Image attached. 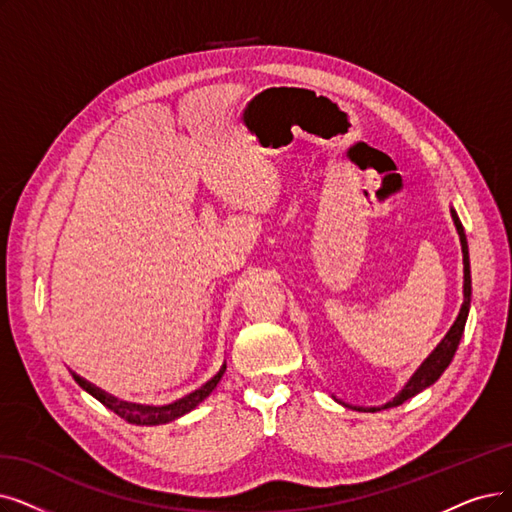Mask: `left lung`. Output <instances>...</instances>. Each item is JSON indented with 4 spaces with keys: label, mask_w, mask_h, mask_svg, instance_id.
Segmentation results:
<instances>
[{
    "label": "left lung",
    "mask_w": 512,
    "mask_h": 512,
    "mask_svg": "<svg viewBox=\"0 0 512 512\" xmlns=\"http://www.w3.org/2000/svg\"><path fill=\"white\" fill-rule=\"evenodd\" d=\"M452 218H454V224H456V231L460 235V243H462V260H464V302L460 306V313L454 321V325L449 327V332L445 334V338L437 344V349L428 355L424 359V363L418 367L416 374L410 378V382H407L403 386V391L393 399L388 401L386 405H382V410H386V407H395V405H401L405 403L407 399H412L414 395L422 393L424 388H428L431 384H435L441 374L447 370V365L452 363L456 351H458V344H460V338L464 334V325H466V317H468V309H470V260H468V243H466V235H464V229H462V222L456 214V210H452ZM338 401V399H336ZM355 410L359 412H376V407H355Z\"/></svg>",
    "instance_id": "1"
}]
</instances>
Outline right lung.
<instances>
[{"mask_svg":"<svg viewBox=\"0 0 512 512\" xmlns=\"http://www.w3.org/2000/svg\"><path fill=\"white\" fill-rule=\"evenodd\" d=\"M224 370H227V363H222L220 372H218L212 380H208L206 384H203L201 388H197V391H193L191 395L182 397V399H178V401H174V403H168V405H140V403L119 401L117 397H113V395H109V393H105V391H100L98 386L90 384L88 380H84L81 376H77L75 372H71V374H73L75 382H77L81 388H84L86 393H90V395H92L94 399H98L102 405L109 407V410H111V412H115L119 418L128 420L130 424L155 426V424H166V422H172V420H176V418H180V416L189 414L191 410H195V407H197L203 399L210 397V393L214 391L216 384L220 382V378H222Z\"/></svg>","mask_w":512,"mask_h":512,"instance_id":"right-lung-1","label":"right lung"}]
</instances>
